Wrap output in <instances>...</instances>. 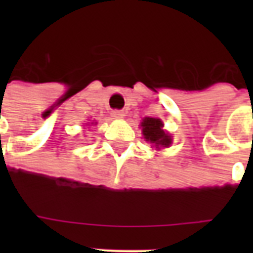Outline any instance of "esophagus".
Here are the masks:
<instances>
[{
	"instance_id": "esophagus-1",
	"label": "esophagus",
	"mask_w": 253,
	"mask_h": 253,
	"mask_svg": "<svg viewBox=\"0 0 253 253\" xmlns=\"http://www.w3.org/2000/svg\"><path fill=\"white\" fill-rule=\"evenodd\" d=\"M111 115H113L114 118L121 119V118H123V117H125V111H123V110H113V111H111Z\"/></svg>"
}]
</instances>
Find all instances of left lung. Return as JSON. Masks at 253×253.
I'll return each mask as SVG.
<instances>
[{"instance_id":"obj_1","label":"left lung","mask_w":253,"mask_h":253,"mask_svg":"<svg viewBox=\"0 0 253 253\" xmlns=\"http://www.w3.org/2000/svg\"><path fill=\"white\" fill-rule=\"evenodd\" d=\"M143 135L148 142L154 143L156 148L168 147L170 144V136L163 130V122L158 118H144L142 122Z\"/></svg>"}]
</instances>
